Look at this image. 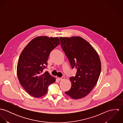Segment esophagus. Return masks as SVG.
I'll return each instance as SVG.
<instances>
[{
    "label": "esophagus",
    "instance_id": "esophagus-1",
    "mask_svg": "<svg viewBox=\"0 0 123 123\" xmlns=\"http://www.w3.org/2000/svg\"><path fill=\"white\" fill-rule=\"evenodd\" d=\"M58 80H63L65 79V78L64 77H62L61 78H58Z\"/></svg>",
    "mask_w": 123,
    "mask_h": 123
}]
</instances>
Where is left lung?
<instances>
[{
    "label": "left lung",
    "instance_id": "left-lung-1",
    "mask_svg": "<svg viewBox=\"0 0 123 123\" xmlns=\"http://www.w3.org/2000/svg\"><path fill=\"white\" fill-rule=\"evenodd\" d=\"M60 39L72 68L77 69L75 76L70 78L71 88L65 93L73 99L83 98L98 81L101 70L99 57L91 45L81 37H61Z\"/></svg>",
    "mask_w": 123,
    "mask_h": 123
}]
</instances>
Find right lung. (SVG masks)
Returning <instances> with one entry per match:
<instances>
[{"instance_id":"obj_1","label":"right lung","mask_w":123,"mask_h":123,"mask_svg":"<svg viewBox=\"0 0 123 123\" xmlns=\"http://www.w3.org/2000/svg\"><path fill=\"white\" fill-rule=\"evenodd\" d=\"M60 42L58 37L40 36L32 40L21 53L18 62L17 75L21 86L31 96L41 97L56 79L43 70L51 51Z\"/></svg>"}]
</instances>
